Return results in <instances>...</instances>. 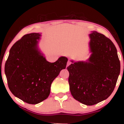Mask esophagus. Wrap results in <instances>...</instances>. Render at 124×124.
Segmentation results:
<instances>
[{
    "label": "esophagus",
    "instance_id": "obj_1",
    "mask_svg": "<svg viewBox=\"0 0 124 124\" xmlns=\"http://www.w3.org/2000/svg\"><path fill=\"white\" fill-rule=\"evenodd\" d=\"M70 63H71L70 61H68V63H67V66H69V65H70Z\"/></svg>",
    "mask_w": 124,
    "mask_h": 124
}]
</instances>
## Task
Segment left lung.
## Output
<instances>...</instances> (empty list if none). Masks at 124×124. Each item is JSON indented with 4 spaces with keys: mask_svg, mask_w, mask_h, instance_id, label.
I'll return each instance as SVG.
<instances>
[{
    "mask_svg": "<svg viewBox=\"0 0 124 124\" xmlns=\"http://www.w3.org/2000/svg\"><path fill=\"white\" fill-rule=\"evenodd\" d=\"M89 37L92 54L88 61H71L72 63L67 69L72 96L83 104L92 106L111 94L120 73V61L109 38L95 31Z\"/></svg>",
    "mask_w": 124,
    "mask_h": 124,
    "instance_id": "1",
    "label": "left lung"
}]
</instances>
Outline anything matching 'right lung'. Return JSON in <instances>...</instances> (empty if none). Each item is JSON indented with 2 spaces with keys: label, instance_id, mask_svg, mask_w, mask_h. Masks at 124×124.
I'll list each match as a JSON object with an SVG mask.
<instances>
[{
  "label": "right lung",
  "instance_id": "right-lung-1",
  "mask_svg": "<svg viewBox=\"0 0 124 124\" xmlns=\"http://www.w3.org/2000/svg\"><path fill=\"white\" fill-rule=\"evenodd\" d=\"M39 33L25 34L11 48L5 66L8 88L14 96L25 103L36 104L46 99L51 86L68 58L61 56L48 62L38 48Z\"/></svg>",
  "mask_w": 124,
  "mask_h": 124
}]
</instances>
